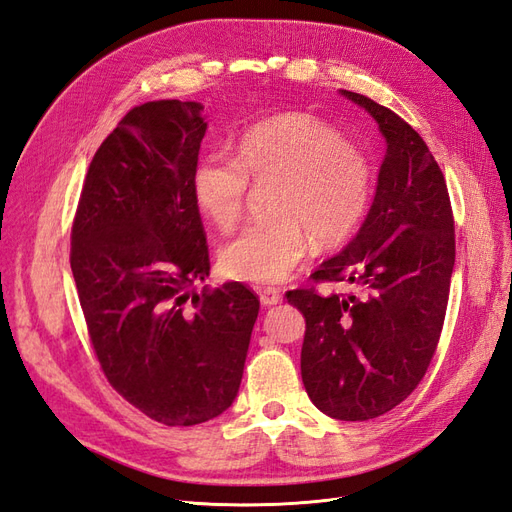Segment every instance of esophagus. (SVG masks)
Returning a JSON list of instances; mask_svg holds the SVG:
<instances>
[{"label": "esophagus", "instance_id": "esophagus-1", "mask_svg": "<svg viewBox=\"0 0 512 512\" xmlns=\"http://www.w3.org/2000/svg\"><path fill=\"white\" fill-rule=\"evenodd\" d=\"M282 301V290L280 288H273V286H267V288H260V303L269 307V305H277Z\"/></svg>", "mask_w": 512, "mask_h": 512}]
</instances>
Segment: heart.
<instances>
[{
    "mask_svg": "<svg viewBox=\"0 0 512 512\" xmlns=\"http://www.w3.org/2000/svg\"><path fill=\"white\" fill-rule=\"evenodd\" d=\"M250 181L275 185V222L245 226L220 247V267L232 280L273 284L320 245L346 241L371 200V164L327 123L305 113L275 115L247 128L235 158L213 151L192 170V198L215 228L235 226Z\"/></svg>",
    "mask_w": 512,
    "mask_h": 512,
    "instance_id": "heart-1",
    "label": "heart"
}]
</instances>
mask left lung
Returning <instances> with one entry per match:
<instances>
[{
  "mask_svg": "<svg viewBox=\"0 0 512 512\" xmlns=\"http://www.w3.org/2000/svg\"><path fill=\"white\" fill-rule=\"evenodd\" d=\"M376 119L386 141L376 196L356 237L312 273L359 292L286 299L305 318L301 378L314 406L337 421H369L423 380L444 324L455 267V222L438 162L389 108L339 89Z\"/></svg>",
  "mask_w": 512,
  "mask_h": 512,
  "instance_id": "8db88e82",
  "label": "left lung"
}]
</instances>
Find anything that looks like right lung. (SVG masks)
I'll return each instance as SVG.
<instances>
[{"instance_id": "right-lung-1", "label": "right lung", "mask_w": 512, "mask_h": 512, "mask_svg": "<svg viewBox=\"0 0 512 512\" xmlns=\"http://www.w3.org/2000/svg\"><path fill=\"white\" fill-rule=\"evenodd\" d=\"M205 132L200 102L134 106L91 160L72 224L70 267L104 376L168 427L232 406L260 309L239 282L194 292L209 275L192 198Z\"/></svg>"}]
</instances>
